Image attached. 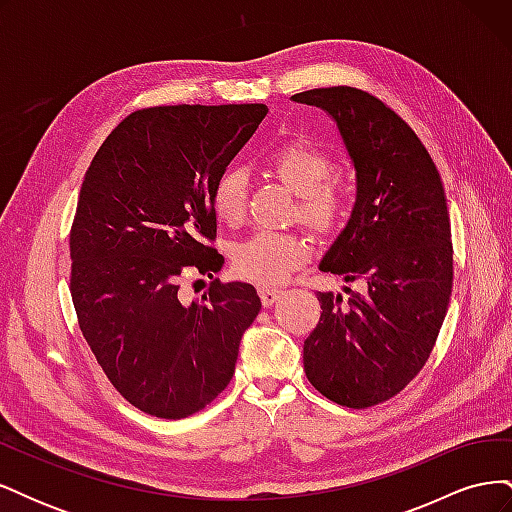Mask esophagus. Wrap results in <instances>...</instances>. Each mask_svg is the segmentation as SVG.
I'll return each instance as SVG.
<instances>
[{"mask_svg": "<svg viewBox=\"0 0 512 512\" xmlns=\"http://www.w3.org/2000/svg\"><path fill=\"white\" fill-rule=\"evenodd\" d=\"M258 294H260V301H262V305L265 307H269V305H273L277 299L282 297V290L280 288H271V286H260L258 288Z\"/></svg>", "mask_w": 512, "mask_h": 512, "instance_id": "1", "label": "esophagus"}]
</instances>
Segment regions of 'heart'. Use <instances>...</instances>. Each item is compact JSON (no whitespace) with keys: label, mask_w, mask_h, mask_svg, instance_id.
Here are the masks:
<instances>
[{"label":"heart","mask_w":512,"mask_h":512,"mask_svg":"<svg viewBox=\"0 0 512 512\" xmlns=\"http://www.w3.org/2000/svg\"><path fill=\"white\" fill-rule=\"evenodd\" d=\"M271 168L299 196V213L307 226L333 230L346 215V192L327 181L333 162L307 138H292L271 156ZM247 179L239 168H224L211 185V209L220 222L235 226L245 213ZM309 256L307 243L290 232L258 230L232 247V269L245 280L277 284L297 271Z\"/></svg>","instance_id":"1"}]
</instances>
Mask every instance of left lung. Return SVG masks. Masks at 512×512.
<instances>
[{
	"label": "left lung",
	"instance_id": "obj_1",
	"mask_svg": "<svg viewBox=\"0 0 512 512\" xmlns=\"http://www.w3.org/2000/svg\"><path fill=\"white\" fill-rule=\"evenodd\" d=\"M337 123L356 170V203L320 271L359 292H318L320 322L303 344L307 380L346 408L404 391L436 346L453 288L446 196L425 145L393 108L356 87L292 96Z\"/></svg>",
	"mask_w": 512,
	"mask_h": 512
}]
</instances>
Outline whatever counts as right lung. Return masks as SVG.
I'll list each match as a JSON object with an SVG mask.
<instances>
[{"instance_id":"add662e5","label":"right lung","mask_w":512,"mask_h":512,"mask_svg":"<svg viewBox=\"0 0 512 512\" xmlns=\"http://www.w3.org/2000/svg\"><path fill=\"white\" fill-rule=\"evenodd\" d=\"M265 104L151 106L106 136L81 185L70 230V292L106 378L130 404L185 418L235 374L260 312L252 284L213 280L183 305L188 269L218 273L211 185L265 119Z\"/></svg>"}]
</instances>
